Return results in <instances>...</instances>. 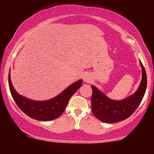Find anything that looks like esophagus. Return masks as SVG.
<instances>
[{"mask_svg":"<svg viewBox=\"0 0 154 154\" xmlns=\"http://www.w3.org/2000/svg\"><path fill=\"white\" fill-rule=\"evenodd\" d=\"M91 76L89 74H85L83 75V80H84L85 82H90L91 81Z\"/></svg>","mask_w":154,"mask_h":154,"instance_id":"obj_1","label":"esophagus"}]
</instances>
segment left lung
Masks as SVG:
<instances>
[{
	"instance_id": "left-lung-1",
	"label": "left lung",
	"mask_w": 154,
	"mask_h": 154,
	"mask_svg": "<svg viewBox=\"0 0 154 154\" xmlns=\"http://www.w3.org/2000/svg\"><path fill=\"white\" fill-rule=\"evenodd\" d=\"M140 63L142 69L140 84L135 93L125 99H111L94 85H91L93 90L91 107L95 117L103 122L114 123L126 119L133 114L143 98L147 87L146 70L140 61Z\"/></svg>"
}]
</instances>
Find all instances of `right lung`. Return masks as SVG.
Masks as SVG:
<instances>
[{
	"instance_id": "add662e5",
	"label": "right lung",
	"mask_w": 154,
	"mask_h": 154,
	"mask_svg": "<svg viewBox=\"0 0 154 154\" xmlns=\"http://www.w3.org/2000/svg\"><path fill=\"white\" fill-rule=\"evenodd\" d=\"M82 80L72 83L60 94L46 100H34L19 95L13 87L8 74V85L11 94L19 109L32 119L40 121H50L58 118L66 109L70 98L82 86Z\"/></svg>"
}]
</instances>
